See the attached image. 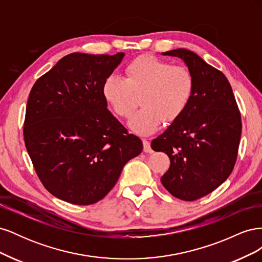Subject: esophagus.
<instances>
[{"mask_svg":"<svg viewBox=\"0 0 262 262\" xmlns=\"http://www.w3.org/2000/svg\"><path fill=\"white\" fill-rule=\"evenodd\" d=\"M143 150L145 153H150L152 152V148H150V143H149V141H147V140H145V139H143Z\"/></svg>","mask_w":262,"mask_h":262,"instance_id":"esophagus-1","label":"esophagus"}]
</instances>
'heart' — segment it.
Instances as JSON below:
<instances>
[{
  "instance_id": "obj_1",
  "label": "heart",
  "mask_w": 262,
  "mask_h": 262,
  "mask_svg": "<svg viewBox=\"0 0 262 262\" xmlns=\"http://www.w3.org/2000/svg\"><path fill=\"white\" fill-rule=\"evenodd\" d=\"M124 73V78L115 74L108 76L102 85V95L118 117L128 118L141 94L142 108L129 121L131 130L140 136L154 133L163 121H175L191 100L194 80L185 67L143 55L130 62Z\"/></svg>"
}]
</instances>
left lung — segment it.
<instances>
[{
	"mask_svg": "<svg viewBox=\"0 0 262 262\" xmlns=\"http://www.w3.org/2000/svg\"><path fill=\"white\" fill-rule=\"evenodd\" d=\"M164 55L184 60L194 80L191 100L182 115L150 146L170 160L161 178L170 194L194 201L231 175L237 160L242 118L226 76L194 52L176 49Z\"/></svg>",
	"mask_w": 262,
	"mask_h": 262,
	"instance_id": "obj_1",
	"label": "left lung"
}]
</instances>
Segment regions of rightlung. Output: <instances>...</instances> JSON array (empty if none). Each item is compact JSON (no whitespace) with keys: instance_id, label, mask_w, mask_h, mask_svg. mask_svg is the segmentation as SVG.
<instances>
[{"instance_id":"1","label":"right lung","mask_w":262,"mask_h":262,"mask_svg":"<svg viewBox=\"0 0 262 262\" xmlns=\"http://www.w3.org/2000/svg\"><path fill=\"white\" fill-rule=\"evenodd\" d=\"M114 55L74 52L30 91L24 141L43 187L59 199L89 205L114 188L142 141L107 109L102 85L120 64Z\"/></svg>"}]
</instances>
